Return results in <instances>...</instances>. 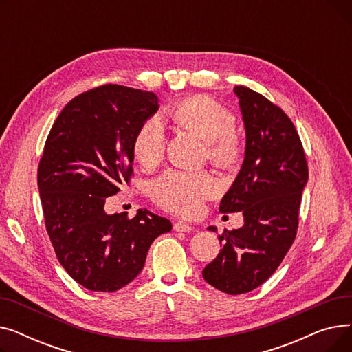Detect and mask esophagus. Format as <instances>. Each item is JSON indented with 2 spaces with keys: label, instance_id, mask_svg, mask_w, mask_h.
I'll list each match as a JSON object with an SVG mask.
<instances>
[{
  "label": "esophagus",
  "instance_id": "esophagus-1",
  "mask_svg": "<svg viewBox=\"0 0 352 352\" xmlns=\"http://www.w3.org/2000/svg\"><path fill=\"white\" fill-rule=\"evenodd\" d=\"M174 230L177 232H191V231H194V228L190 224L182 223V221H177V223L174 224Z\"/></svg>",
  "mask_w": 352,
  "mask_h": 352
}]
</instances>
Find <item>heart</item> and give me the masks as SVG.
Returning a JSON list of instances; mask_svg holds the SVG:
<instances>
[{
	"instance_id": "heart-1",
	"label": "heart",
	"mask_w": 352,
	"mask_h": 352,
	"mask_svg": "<svg viewBox=\"0 0 352 352\" xmlns=\"http://www.w3.org/2000/svg\"><path fill=\"white\" fill-rule=\"evenodd\" d=\"M170 116L175 124L206 138L208 157L219 166H232L241 157L243 144L235 134V116L230 108L206 96L178 102ZM166 134L158 116L144 120L133 140V153L144 168H154L165 154ZM218 191V181L210 171L166 170L151 184V198L178 215L191 217L201 211L204 201Z\"/></svg>"
}]
</instances>
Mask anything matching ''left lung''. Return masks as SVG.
<instances>
[{"label": "left lung", "instance_id": "left-lung-1", "mask_svg": "<svg viewBox=\"0 0 352 352\" xmlns=\"http://www.w3.org/2000/svg\"><path fill=\"white\" fill-rule=\"evenodd\" d=\"M234 92L245 124V158L219 211H243L244 226L218 236L223 248L202 276L238 295L264 284L291 248L308 165L297 129L280 107L243 85Z\"/></svg>", "mask_w": 352, "mask_h": 352}]
</instances>
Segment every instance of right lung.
<instances>
[{"label":"right lung","instance_id":"obj_1","mask_svg":"<svg viewBox=\"0 0 352 352\" xmlns=\"http://www.w3.org/2000/svg\"><path fill=\"white\" fill-rule=\"evenodd\" d=\"M154 92L105 84L72 98L52 124L38 164L45 228L60 264L89 291L114 292L141 272L171 221L146 210L108 215L107 197L133 177V140L157 113Z\"/></svg>","mask_w":352,"mask_h":352}]
</instances>
